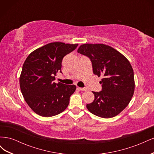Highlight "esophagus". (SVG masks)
Wrapping results in <instances>:
<instances>
[{
  "instance_id": "34e87169",
  "label": "esophagus",
  "mask_w": 154,
  "mask_h": 154,
  "mask_svg": "<svg viewBox=\"0 0 154 154\" xmlns=\"http://www.w3.org/2000/svg\"><path fill=\"white\" fill-rule=\"evenodd\" d=\"M79 89H80V90L82 91H85L87 90V88H85V87H83V88L79 87Z\"/></svg>"
}]
</instances>
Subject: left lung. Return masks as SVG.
<instances>
[{
    "label": "left lung",
    "instance_id": "left-lung-1",
    "mask_svg": "<svg viewBox=\"0 0 154 154\" xmlns=\"http://www.w3.org/2000/svg\"><path fill=\"white\" fill-rule=\"evenodd\" d=\"M78 53L91 60L93 73L103 76L100 82L101 91L92 92L94 100L87 105V109L103 118L117 116L128 105L134 94L131 64L122 54L105 44H83Z\"/></svg>",
    "mask_w": 154,
    "mask_h": 154
}]
</instances>
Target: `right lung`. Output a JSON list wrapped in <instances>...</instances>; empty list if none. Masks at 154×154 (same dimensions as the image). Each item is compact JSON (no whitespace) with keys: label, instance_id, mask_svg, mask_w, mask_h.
<instances>
[{"label":"right lung","instance_id":"1","mask_svg":"<svg viewBox=\"0 0 154 154\" xmlns=\"http://www.w3.org/2000/svg\"><path fill=\"white\" fill-rule=\"evenodd\" d=\"M78 45L50 43L32 51L26 58L20 74V87L26 103L36 114L51 117L66 109L76 87L53 81L56 74L62 73L63 57Z\"/></svg>","mask_w":154,"mask_h":154}]
</instances>
